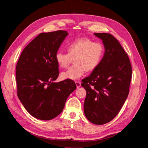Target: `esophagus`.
<instances>
[{"label": "esophagus", "instance_id": "1", "mask_svg": "<svg viewBox=\"0 0 148 148\" xmlns=\"http://www.w3.org/2000/svg\"><path fill=\"white\" fill-rule=\"evenodd\" d=\"M75 84H76V85H77V88H79V87H80V86H81V83H80V82H78V81L75 82Z\"/></svg>", "mask_w": 148, "mask_h": 148}]
</instances>
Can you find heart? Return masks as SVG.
Masks as SVG:
<instances>
[{"label":"heart","instance_id":"obj_1","mask_svg":"<svg viewBox=\"0 0 148 148\" xmlns=\"http://www.w3.org/2000/svg\"><path fill=\"white\" fill-rule=\"evenodd\" d=\"M68 53L58 51L55 59L61 68L66 69L74 59L72 66L61 74L63 79L75 80L84 75L86 70L91 71L99 65L104 57L105 49L99 42H94L87 38H80L66 47Z\"/></svg>","mask_w":148,"mask_h":148}]
</instances>
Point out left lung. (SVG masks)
<instances>
[{
  "label": "left lung",
  "mask_w": 148,
  "mask_h": 148,
  "mask_svg": "<svg viewBox=\"0 0 148 148\" xmlns=\"http://www.w3.org/2000/svg\"><path fill=\"white\" fill-rule=\"evenodd\" d=\"M105 46L99 65L82 80L86 89L84 112L94 124L103 125L119 114L129 94L132 69L127 53L112 35L95 33Z\"/></svg>",
  "instance_id": "1"
}]
</instances>
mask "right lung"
<instances>
[{
	"label": "right lung",
	"instance_id": "obj_1",
	"mask_svg": "<svg viewBox=\"0 0 148 148\" xmlns=\"http://www.w3.org/2000/svg\"><path fill=\"white\" fill-rule=\"evenodd\" d=\"M67 35L62 30L40 33L18 60L17 96L26 110L38 119L49 120L59 115L67 97L77 88L71 79L53 82L59 75L55 55Z\"/></svg>",
	"mask_w": 148,
	"mask_h": 148
}]
</instances>
